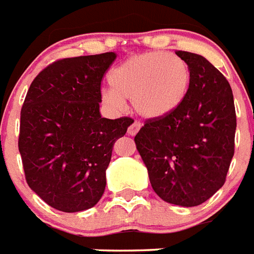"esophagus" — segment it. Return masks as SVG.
Instances as JSON below:
<instances>
[{"label": "esophagus", "instance_id": "34e87169", "mask_svg": "<svg viewBox=\"0 0 254 254\" xmlns=\"http://www.w3.org/2000/svg\"><path fill=\"white\" fill-rule=\"evenodd\" d=\"M141 123H138V121H134L133 124H131L130 127H127V133L130 134V135H135V134L139 131V129H141Z\"/></svg>", "mask_w": 254, "mask_h": 254}]
</instances>
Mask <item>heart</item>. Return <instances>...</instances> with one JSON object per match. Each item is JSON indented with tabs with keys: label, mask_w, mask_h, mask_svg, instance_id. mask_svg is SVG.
I'll return each instance as SVG.
<instances>
[{
	"label": "heart",
	"mask_w": 254,
	"mask_h": 254,
	"mask_svg": "<svg viewBox=\"0 0 254 254\" xmlns=\"http://www.w3.org/2000/svg\"><path fill=\"white\" fill-rule=\"evenodd\" d=\"M190 69L184 60L166 52L135 55L109 74L111 87L102 92L103 102L115 109L131 99L134 111L146 119L175 112L190 87Z\"/></svg>",
	"instance_id": "heart-1"
}]
</instances>
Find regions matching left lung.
Wrapping results in <instances>:
<instances>
[{"label":"left lung","mask_w":254,"mask_h":254,"mask_svg":"<svg viewBox=\"0 0 254 254\" xmlns=\"http://www.w3.org/2000/svg\"><path fill=\"white\" fill-rule=\"evenodd\" d=\"M190 69V87L168 116L148 119L134 137L150 183L163 201L198 206L223 187L235 152L234 95L205 57L176 51Z\"/></svg>","instance_id":"left-lung-1"}]
</instances>
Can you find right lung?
I'll list each match as a JSON object with an SVG mask.
<instances>
[{
  "mask_svg": "<svg viewBox=\"0 0 254 254\" xmlns=\"http://www.w3.org/2000/svg\"><path fill=\"white\" fill-rule=\"evenodd\" d=\"M116 53L57 60L31 83L20 111L19 147L28 187L53 209H91L106 189L115 142L133 123L99 112L103 75Z\"/></svg>",
  "mask_w": 254,
  "mask_h": 254,
  "instance_id": "right-lung-1",
  "label": "right lung"
}]
</instances>
